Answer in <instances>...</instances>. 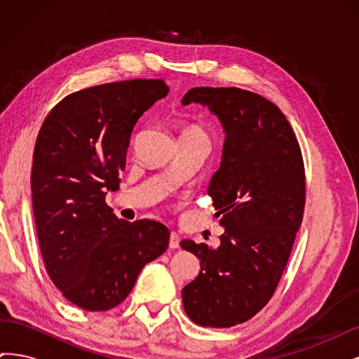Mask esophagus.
I'll return each instance as SVG.
<instances>
[{
    "label": "esophagus",
    "mask_w": 359,
    "mask_h": 359,
    "mask_svg": "<svg viewBox=\"0 0 359 359\" xmlns=\"http://www.w3.org/2000/svg\"><path fill=\"white\" fill-rule=\"evenodd\" d=\"M169 247L170 248H178L180 247V235L177 232H170L169 236Z\"/></svg>",
    "instance_id": "1"
}]
</instances>
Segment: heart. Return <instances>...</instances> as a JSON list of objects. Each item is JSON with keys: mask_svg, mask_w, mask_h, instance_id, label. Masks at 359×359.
I'll return each mask as SVG.
<instances>
[{"mask_svg": "<svg viewBox=\"0 0 359 359\" xmlns=\"http://www.w3.org/2000/svg\"><path fill=\"white\" fill-rule=\"evenodd\" d=\"M184 135H196V136H202V137H205V135H203V132L201 128H198V127H190L186 133Z\"/></svg>", "mask_w": 359, "mask_h": 359, "instance_id": "obj_1", "label": "heart"}]
</instances>
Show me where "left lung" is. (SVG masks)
Wrapping results in <instances>:
<instances>
[{
  "mask_svg": "<svg viewBox=\"0 0 359 359\" xmlns=\"http://www.w3.org/2000/svg\"><path fill=\"white\" fill-rule=\"evenodd\" d=\"M181 103L208 107L226 135L208 187L224 232L217 248L181 241L201 259L182 304L201 327L229 328L262 310L283 274L306 203L302 156L285 114L256 93L199 86Z\"/></svg>",
  "mask_w": 359,
  "mask_h": 359,
  "instance_id": "left-lung-1",
  "label": "left lung"
}]
</instances>
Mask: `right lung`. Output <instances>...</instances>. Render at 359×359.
<instances>
[{
    "label": "right lung",
    "mask_w": 359,
    "mask_h": 359,
    "mask_svg": "<svg viewBox=\"0 0 359 359\" xmlns=\"http://www.w3.org/2000/svg\"><path fill=\"white\" fill-rule=\"evenodd\" d=\"M168 93L160 79L91 86L64 97L39 132L31 191L40 252L53 285L83 310L121 304L168 248L165 224L119 220L104 202L121 182L137 119Z\"/></svg>",
    "instance_id": "right-lung-1"
}]
</instances>
